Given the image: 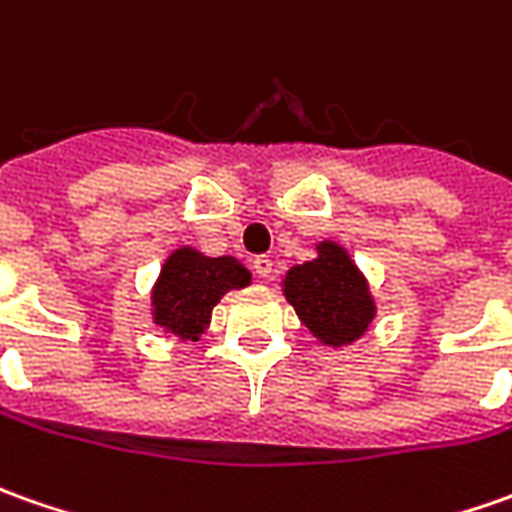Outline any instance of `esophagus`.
Returning a JSON list of instances; mask_svg holds the SVG:
<instances>
[{
  "label": "esophagus",
  "instance_id": "obj_1",
  "mask_svg": "<svg viewBox=\"0 0 512 512\" xmlns=\"http://www.w3.org/2000/svg\"><path fill=\"white\" fill-rule=\"evenodd\" d=\"M271 266H274V263H271L269 255H257L255 260H252V269H255L257 277H263V280L271 274Z\"/></svg>",
  "mask_w": 512,
  "mask_h": 512
}]
</instances>
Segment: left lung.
I'll use <instances>...</instances> for the list:
<instances>
[{"label": "left lung", "mask_w": 512, "mask_h": 512, "mask_svg": "<svg viewBox=\"0 0 512 512\" xmlns=\"http://www.w3.org/2000/svg\"><path fill=\"white\" fill-rule=\"evenodd\" d=\"M319 257L285 274V300L300 322L325 344H350L373 322L367 280L336 243H319Z\"/></svg>", "instance_id": "obj_1"}]
</instances>
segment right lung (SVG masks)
Here are the masks:
<instances>
[{
    "label": "right lung",
    "mask_w": 512,
    "mask_h": 512,
    "mask_svg": "<svg viewBox=\"0 0 512 512\" xmlns=\"http://www.w3.org/2000/svg\"><path fill=\"white\" fill-rule=\"evenodd\" d=\"M252 274L235 257H204L196 249H176L165 260L154 285V322L176 333L179 339H193L210 325L212 308L229 288L249 285Z\"/></svg>",
    "instance_id": "1"
}]
</instances>
